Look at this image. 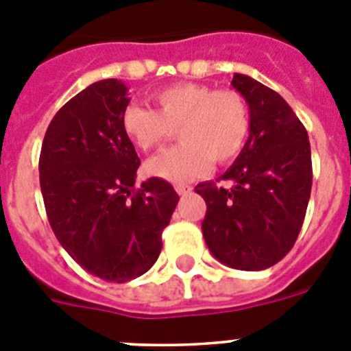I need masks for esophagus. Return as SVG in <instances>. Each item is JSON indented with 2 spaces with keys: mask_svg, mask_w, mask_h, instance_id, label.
Here are the masks:
<instances>
[{
  "mask_svg": "<svg viewBox=\"0 0 351 351\" xmlns=\"http://www.w3.org/2000/svg\"><path fill=\"white\" fill-rule=\"evenodd\" d=\"M191 190H193V188H191V186H188V184L176 186V191H178V193L181 195V197H188V195L191 193Z\"/></svg>",
  "mask_w": 351,
  "mask_h": 351,
  "instance_id": "esophagus-1",
  "label": "esophagus"
}]
</instances>
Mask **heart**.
Wrapping results in <instances>:
<instances>
[{
    "instance_id": "b5f03b06",
    "label": "heart",
    "mask_w": 351,
    "mask_h": 351,
    "mask_svg": "<svg viewBox=\"0 0 351 351\" xmlns=\"http://www.w3.org/2000/svg\"><path fill=\"white\" fill-rule=\"evenodd\" d=\"M156 110L132 104L123 110L121 126L142 151H153L173 137L182 144L147 161L145 172L181 184L225 165L241 154L250 135V108L235 89H213L207 84L181 82L153 95Z\"/></svg>"
}]
</instances>
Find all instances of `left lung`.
<instances>
[{
  "instance_id": "8db88e82",
  "label": "left lung",
  "mask_w": 351,
  "mask_h": 351,
  "mask_svg": "<svg viewBox=\"0 0 351 351\" xmlns=\"http://www.w3.org/2000/svg\"><path fill=\"white\" fill-rule=\"evenodd\" d=\"M232 86L250 108V137L219 178L228 186L206 181L195 191L206 200L202 232L214 258L232 269L263 271L297 241L311 195V147L278 93L243 73H234Z\"/></svg>"
}]
</instances>
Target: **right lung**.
Segmentation results:
<instances>
[{
	"instance_id": "1",
	"label": "right lung",
	"mask_w": 351,
	"mask_h": 351,
	"mask_svg": "<svg viewBox=\"0 0 351 351\" xmlns=\"http://www.w3.org/2000/svg\"><path fill=\"white\" fill-rule=\"evenodd\" d=\"M128 88L91 84L60 108L40 153V188L52 232L68 255L105 281L135 280L160 256L161 232L179 202L172 184L151 178L121 126Z\"/></svg>"
}]
</instances>
